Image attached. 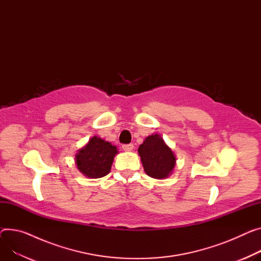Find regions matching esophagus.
<instances>
[{
  "label": "esophagus",
  "instance_id": "1",
  "mask_svg": "<svg viewBox=\"0 0 261 261\" xmlns=\"http://www.w3.org/2000/svg\"><path fill=\"white\" fill-rule=\"evenodd\" d=\"M122 148L125 151H132L134 149V145L133 144H124V145H122Z\"/></svg>",
  "mask_w": 261,
  "mask_h": 261
}]
</instances>
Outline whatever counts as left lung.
<instances>
[{"mask_svg": "<svg viewBox=\"0 0 261 261\" xmlns=\"http://www.w3.org/2000/svg\"><path fill=\"white\" fill-rule=\"evenodd\" d=\"M138 152L141 158L144 171L148 176L162 179L173 172L176 158L160 135L148 136L139 146Z\"/></svg>", "mask_w": 261, "mask_h": 261, "instance_id": "obj_1", "label": "left lung"}]
</instances>
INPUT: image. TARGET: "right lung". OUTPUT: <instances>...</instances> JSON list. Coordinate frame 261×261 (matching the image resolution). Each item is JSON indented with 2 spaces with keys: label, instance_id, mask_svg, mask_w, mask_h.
<instances>
[{
  "label": "right lung",
  "instance_id": "right-lung-1",
  "mask_svg": "<svg viewBox=\"0 0 261 261\" xmlns=\"http://www.w3.org/2000/svg\"><path fill=\"white\" fill-rule=\"evenodd\" d=\"M117 153V146L94 136L83 148L77 150L75 164L77 169L85 176L99 178L110 173Z\"/></svg>",
  "mask_w": 261,
  "mask_h": 261
}]
</instances>
